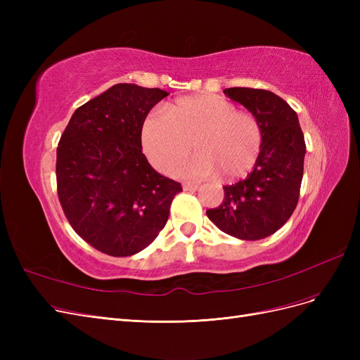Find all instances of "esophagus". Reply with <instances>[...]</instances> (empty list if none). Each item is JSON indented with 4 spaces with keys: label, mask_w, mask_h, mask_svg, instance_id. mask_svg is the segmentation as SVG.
I'll list each match as a JSON object with an SVG mask.
<instances>
[{
    "label": "esophagus",
    "mask_w": 360,
    "mask_h": 360,
    "mask_svg": "<svg viewBox=\"0 0 360 360\" xmlns=\"http://www.w3.org/2000/svg\"><path fill=\"white\" fill-rule=\"evenodd\" d=\"M198 188H200V184H197V183H183L184 191H197Z\"/></svg>",
    "instance_id": "esophagus-1"
}]
</instances>
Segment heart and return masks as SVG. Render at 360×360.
Here are the masks:
<instances>
[{
    "label": "heart",
    "mask_w": 360,
    "mask_h": 360,
    "mask_svg": "<svg viewBox=\"0 0 360 360\" xmlns=\"http://www.w3.org/2000/svg\"><path fill=\"white\" fill-rule=\"evenodd\" d=\"M143 148L160 172H171L191 150L198 151L177 169L191 179L219 172L240 179L255 167L263 148V127L248 111L217 94H193L167 105L165 114L151 112L141 130Z\"/></svg>",
    "instance_id": "heart-1"
}]
</instances>
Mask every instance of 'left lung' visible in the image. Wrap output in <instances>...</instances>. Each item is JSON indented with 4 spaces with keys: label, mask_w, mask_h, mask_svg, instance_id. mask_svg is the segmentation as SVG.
Instances as JSON below:
<instances>
[{
    "label": "left lung",
    "mask_w": 360,
    "mask_h": 360,
    "mask_svg": "<svg viewBox=\"0 0 360 360\" xmlns=\"http://www.w3.org/2000/svg\"><path fill=\"white\" fill-rule=\"evenodd\" d=\"M224 93L258 118L263 148L252 172L224 186L221 205L207 210V216L226 234L259 240L276 233L296 209L307 146L296 111L275 93L248 86Z\"/></svg>",
    "instance_id": "obj_1"
}]
</instances>
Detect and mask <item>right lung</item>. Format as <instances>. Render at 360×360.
Segmentation results:
<instances>
[{"mask_svg":"<svg viewBox=\"0 0 360 360\" xmlns=\"http://www.w3.org/2000/svg\"><path fill=\"white\" fill-rule=\"evenodd\" d=\"M168 93L117 84L79 106L57 147L58 200L75 233L111 257L147 248L165 226L181 184L143 155L144 120Z\"/></svg>","mask_w":360,"mask_h":360,"instance_id":"obj_1","label":"right lung"}]
</instances>
